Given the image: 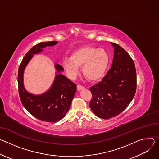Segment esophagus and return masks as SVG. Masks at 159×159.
<instances>
[{"instance_id": "34e87169", "label": "esophagus", "mask_w": 159, "mask_h": 159, "mask_svg": "<svg viewBox=\"0 0 159 159\" xmlns=\"http://www.w3.org/2000/svg\"><path fill=\"white\" fill-rule=\"evenodd\" d=\"M84 89V87L83 86L80 85V84H78V85H77V90H78V91H80V90H83V89Z\"/></svg>"}]
</instances>
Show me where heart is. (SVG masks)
<instances>
[{
	"instance_id": "heart-1",
	"label": "heart",
	"mask_w": 159,
	"mask_h": 159,
	"mask_svg": "<svg viewBox=\"0 0 159 159\" xmlns=\"http://www.w3.org/2000/svg\"><path fill=\"white\" fill-rule=\"evenodd\" d=\"M109 61L106 50L93 47L86 46L75 51L70 58L63 61V66L69 75H76L78 66H82L83 75L90 81L100 79L106 71Z\"/></svg>"
}]
</instances>
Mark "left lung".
I'll return each mask as SVG.
<instances>
[{
  "label": "left lung",
  "mask_w": 159,
  "mask_h": 159,
  "mask_svg": "<svg viewBox=\"0 0 159 159\" xmlns=\"http://www.w3.org/2000/svg\"><path fill=\"white\" fill-rule=\"evenodd\" d=\"M114 47L112 65L101 81L90 88V107L98 117L108 119L120 114L133 100L136 90V72L133 60L118 44Z\"/></svg>",
  "instance_id": "1"
}]
</instances>
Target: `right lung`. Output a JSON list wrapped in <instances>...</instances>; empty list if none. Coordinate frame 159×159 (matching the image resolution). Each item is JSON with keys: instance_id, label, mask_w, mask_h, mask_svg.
Wrapping results in <instances>:
<instances>
[{"instance_id": "right-lung-1", "label": "right lung", "mask_w": 159, "mask_h": 159, "mask_svg": "<svg viewBox=\"0 0 159 159\" xmlns=\"http://www.w3.org/2000/svg\"><path fill=\"white\" fill-rule=\"evenodd\" d=\"M58 42H41L33 46L23 57L18 69L17 84L20 97L25 108L34 117L48 122H56L66 114L76 92V84L62 74L56 75L54 83L45 93L34 95L26 92L23 85L24 69L33 54L42 52V48L53 46ZM57 71H63V67L56 64Z\"/></svg>"}]
</instances>
